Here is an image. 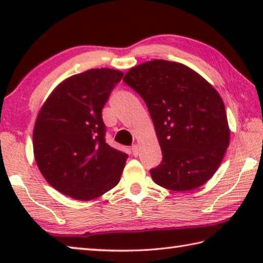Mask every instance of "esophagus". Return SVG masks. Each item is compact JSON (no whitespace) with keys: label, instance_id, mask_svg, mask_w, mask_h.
I'll use <instances>...</instances> for the list:
<instances>
[{"label":"esophagus","instance_id":"esophagus-1","mask_svg":"<svg viewBox=\"0 0 263 263\" xmlns=\"http://www.w3.org/2000/svg\"><path fill=\"white\" fill-rule=\"evenodd\" d=\"M131 149H132V154L135 155V157H137V155L139 154V146L138 145H133Z\"/></svg>","mask_w":263,"mask_h":263}]
</instances>
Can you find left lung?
<instances>
[{
  "mask_svg": "<svg viewBox=\"0 0 263 263\" xmlns=\"http://www.w3.org/2000/svg\"><path fill=\"white\" fill-rule=\"evenodd\" d=\"M124 82L147 105L162 152L151 169L160 186L194 190L211 179L230 145L225 105L205 79L179 62L155 59L132 67Z\"/></svg>",
  "mask_w": 263,
  "mask_h": 263,
  "instance_id": "left-lung-1",
  "label": "left lung"
}]
</instances>
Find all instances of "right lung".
I'll return each instance as SVG.
<instances>
[{
	"mask_svg": "<svg viewBox=\"0 0 263 263\" xmlns=\"http://www.w3.org/2000/svg\"><path fill=\"white\" fill-rule=\"evenodd\" d=\"M123 72L94 68L64 80L39 110L33 154L53 188L78 201L100 197L118 184L127 154L105 142L102 109Z\"/></svg>",
	"mask_w": 263,
	"mask_h": 263,
	"instance_id": "obj_1",
	"label": "right lung"
}]
</instances>
